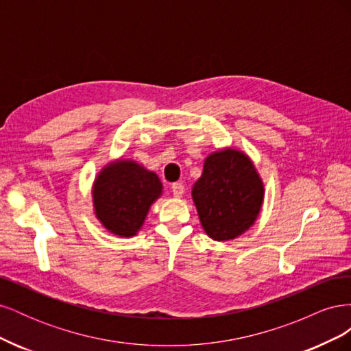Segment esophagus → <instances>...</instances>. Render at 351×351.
Segmentation results:
<instances>
[{
  "label": "esophagus",
  "mask_w": 351,
  "mask_h": 351,
  "mask_svg": "<svg viewBox=\"0 0 351 351\" xmlns=\"http://www.w3.org/2000/svg\"><path fill=\"white\" fill-rule=\"evenodd\" d=\"M171 190H173V195L176 197H182L184 193V186L182 183H173Z\"/></svg>",
  "instance_id": "esophagus-1"
}]
</instances>
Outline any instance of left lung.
I'll return each instance as SVG.
<instances>
[{"instance_id": "obj_1", "label": "left lung", "mask_w": 351, "mask_h": 351, "mask_svg": "<svg viewBox=\"0 0 351 351\" xmlns=\"http://www.w3.org/2000/svg\"><path fill=\"white\" fill-rule=\"evenodd\" d=\"M192 196L208 236L224 241L240 236L258 218L263 184L246 155L226 149L206 158Z\"/></svg>"}]
</instances>
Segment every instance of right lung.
Segmentation results:
<instances>
[{"instance_id": "obj_1", "label": "right lung", "mask_w": 351, "mask_h": 351, "mask_svg": "<svg viewBox=\"0 0 351 351\" xmlns=\"http://www.w3.org/2000/svg\"><path fill=\"white\" fill-rule=\"evenodd\" d=\"M161 192L162 184L155 173L133 161H121L105 168L95 182V212L114 234L134 236Z\"/></svg>"}]
</instances>
